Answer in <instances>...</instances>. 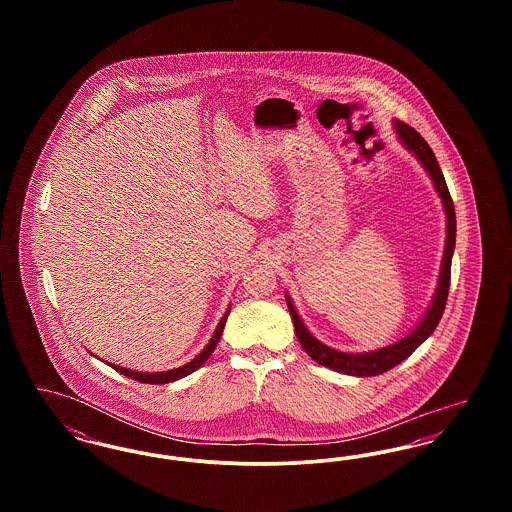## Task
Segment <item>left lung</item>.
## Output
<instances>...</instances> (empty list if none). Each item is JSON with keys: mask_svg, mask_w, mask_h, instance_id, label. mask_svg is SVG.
I'll use <instances>...</instances> for the list:
<instances>
[{"mask_svg": "<svg viewBox=\"0 0 512 512\" xmlns=\"http://www.w3.org/2000/svg\"><path fill=\"white\" fill-rule=\"evenodd\" d=\"M393 130L399 138V142L403 144L405 149H409L416 157V161L424 167V171L428 172L436 192L441 197L443 203V211H445V249H443V257H441V268H439L438 286L434 297L426 309V313L418 320V324L413 330L403 336L401 340L374 349V351H365V353H349V351H338L326 343L317 340L309 328L305 326V322L299 317L297 309L293 307L292 297L286 293V303L292 315L293 328H295V336L301 343V347L307 351V355L318 363V365L332 368L340 374H349V376H378L388 372L393 366L403 363L409 355H413L414 349L428 340L436 326L441 320V315L445 311V303H447V295H449V280H451V259H453V251H455V238H457V219H455V207H453V199L447 190L443 172L439 169L436 155L432 151V147L426 144V140L411 128L405 122L393 121Z\"/></svg>", "mask_w": 512, "mask_h": 512, "instance_id": "8db88e82", "label": "left lung"}]
</instances>
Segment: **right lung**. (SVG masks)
Here are the masks:
<instances>
[{
	"mask_svg": "<svg viewBox=\"0 0 512 512\" xmlns=\"http://www.w3.org/2000/svg\"><path fill=\"white\" fill-rule=\"evenodd\" d=\"M230 315V305H228V309H226V313L222 315L220 318L219 326H217V330H215V334L211 336V340L209 343L203 347V351L194 357L190 363H186V365L178 366V368H172V370H165V372H140V370H132V368H124V366L119 365H107L111 366V368H115L117 372H121L124 376H128V378H132V380H138V382H142V384H171V382H176V380H180V378H184V376H188V374H192L195 372L199 366L203 365L211 355H213V351L217 349V343H219L220 336H222V330H224V324H226V318Z\"/></svg>",
	"mask_w": 512,
	"mask_h": 512,
	"instance_id": "obj_1",
	"label": "right lung"
}]
</instances>
